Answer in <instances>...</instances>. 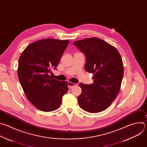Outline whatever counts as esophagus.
Instances as JSON below:
<instances>
[{
	"instance_id": "1",
	"label": "esophagus",
	"mask_w": 147,
	"mask_h": 147,
	"mask_svg": "<svg viewBox=\"0 0 147 147\" xmlns=\"http://www.w3.org/2000/svg\"><path fill=\"white\" fill-rule=\"evenodd\" d=\"M67 84H68V87H69V88L70 89H71V88H72L73 87H75V86H77L78 85V84H74V83L71 82H70V81H68Z\"/></svg>"
}]
</instances>
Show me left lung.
<instances>
[{"mask_svg": "<svg viewBox=\"0 0 147 147\" xmlns=\"http://www.w3.org/2000/svg\"><path fill=\"white\" fill-rule=\"evenodd\" d=\"M73 44L86 55L85 70L94 74V83L79 84L82 90L77 98L79 105L90 113L102 112L111 105L120 91L124 73L121 56L116 48L98 38Z\"/></svg>", "mask_w": 147, "mask_h": 147, "instance_id": "obj_1", "label": "left lung"}]
</instances>
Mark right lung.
<instances>
[{
    "instance_id": "1",
    "label": "right lung",
    "mask_w": 147,
    "mask_h": 147,
    "mask_svg": "<svg viewBox=\"0 0 147 147\" xmlns=\"http://www.w3.org/2000/svg\"><path fill=\"white\" fill-rule=\"evenodd\" d=\"M69 43V40H38L28 45L20 56V83L28 100L40 111L52 112L59 108L69 90L67 81L49 75L51 69L57 67Z\"/></svg>"
}]
</instances>
